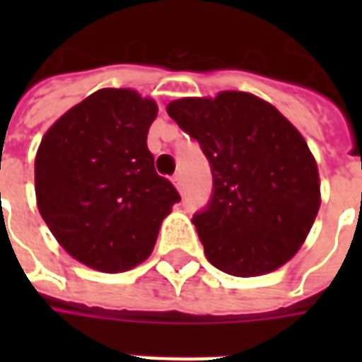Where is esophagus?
<instances>
[{
	"label": "esophagus",
	"instance_id": "34e87169",
	"mask_svg": "<svg viewBox=\"0 0 362 362\" xmlns=\"http://www.w3.org/2000/svg\"><path fill=\"white\" fill-rule=\"evenodd\" d=\"M173 184H175L178 189H182V186H184V178H182L180 173H176V175L173 176Z\"/></svg>",
	"mask_w": 362,
	"mask_h": 362
}]
</instances>
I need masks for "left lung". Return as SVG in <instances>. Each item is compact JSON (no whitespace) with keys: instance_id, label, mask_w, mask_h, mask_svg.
Instances as JSON below:
<instances>
[{"instance_id":"8db88e82","label":"left lung","mask_w":362,"mask_h":362,"mask_svg":"<svg viewBox=\"0 0 362 362\" xmlns=\"http://www.w3.org/2000/svg\"><path fill=\"white\" fill-rule=\"evenodd\" d=\"M210 163L212 195L193 214L216 269L250 278L298 252L320 210V175L303 135L263 99L221 92L167 105Z\"/></svg>"}]
</instances>
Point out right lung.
Segmentation results:
<instances>
[{
	"label": "right lung",
	"mask_w": 362,
	"mask_h": 362,
	"mask_svg": "<svg viewBox=\"0 0 362 362\" xmlns=\"http://www.w3.org/2000/svg\"><path fill=\"white\" fill-rule=\"evenodd\" d=\"M156 116L158 105L133 90H99L67 110L37 150L42 220L65 252L101 272L142 263L180 201L146 146Z\"/></svg>",
	"instance_id": "1"
}]
</instances>
